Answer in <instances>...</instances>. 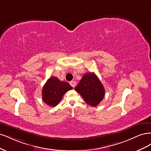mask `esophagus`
Segmentation results:
<instances>
[{
    "instance_id": "1",
    "label": "esophagus",
    "mask_w": 151,
    "mask_h": 151,
    "mask_svg": "<svg viewBox=\"0 0 151 151\" xmlns=\"http://www.w3.org/2000/svg\"><path fill=\"white\" fill-rule=\"evenodd\" d=\"M70 84L71 85V86H72V87H73V88H75V86H76V81H70Z\"/></svg>"
}]
</instances>
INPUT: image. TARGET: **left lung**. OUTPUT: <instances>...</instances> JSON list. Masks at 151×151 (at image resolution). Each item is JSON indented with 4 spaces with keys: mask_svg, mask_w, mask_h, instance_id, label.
Wrapping results in <instances>:
<instances>
[{
    "mask_svg": "<svg viewBox=\"0 0 151 151\" xmlns=\"http://www.w3.org/2000/svg\"><path fill=\"white\" fill-rule=\"evenodd\" d=\"M75 90L81 95L86 103L92 106H97L104 96V88L94 73L85 74Z\"/></svg>",
    "mask_w": 151,
    "mask_h": 151,
    "instance_id": "obj_1",
    "label": "left lung"
}]
</instances>
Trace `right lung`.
<instances>
[{
	"label": "right lung",
	"mask_w": 151,
	"mask_h": 151,
	"mask_svg": "<svg viewBox=\"0 0 151 151\" xmlns=\"http://www.w3.org/2000/svg\"><path fill=\"white\" fill-rule=\"evenodd\" d=\"M72 89V87L67 82L60 81L55 77H50L43 87V101L50 106H55L64 94Z\"/></svg>",
	"instance_id": "obj_1"
}]
</instances>
